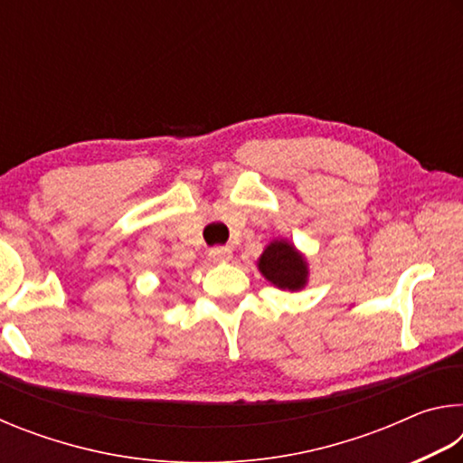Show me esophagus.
Segmentation results:
<instances>
[{
    "mask_svg": "<svg viewBox=\"0 0 463 463\" xmlns=\"http://www.w3.org/2000/svg\"><path fill=\"white\" fill-rule=\"evenodd\" d=\"M208 257L216 263H224L232 257V250H231V247H213L208 250Z\"/></svg>",
    "mask_w": 463,
    "mask_h": 463,
    "instance_id": "1",
    "label": "esophagus"
}]
</instances>
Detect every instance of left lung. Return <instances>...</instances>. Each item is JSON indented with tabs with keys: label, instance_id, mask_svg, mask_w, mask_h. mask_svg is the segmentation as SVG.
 <instances>
[{
	"label": "left lung",
	"instance_id": "8db88e82",
	"mask_svg": "<svg viewBox=\"0 0 463 463\" xmlns=\"http://www.w3.org/2000/svg\"><path fill=\"white\" fill-rule=\"evenodd\" d=\"M257 268L273 286L279 289H289V292H298L308 281L307 260L292 242L284 239L273 241L265 247L260 261H257Z\"/></svg>",
	"mask_w": 463,
	"mask_h": 463
}]
</instances>
